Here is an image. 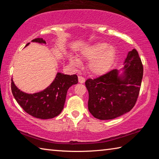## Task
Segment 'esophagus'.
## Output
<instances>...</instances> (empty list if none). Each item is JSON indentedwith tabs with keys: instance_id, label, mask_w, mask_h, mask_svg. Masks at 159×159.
Instances as JSON below:
<instances>
[{
	"instance_id": "1",
	"label": "esophagus",
	"mask_w": 159,
	"mask_h": 159,
	"mask_svg": "<svg viewBox=\"0 0 159 159\" xmlns=\"http://www.w3.org/2000/svg\"><path fill=\"white\" fill-rule=\"evenodd\" d=\"M85 78L83 77V76H79V83H83L85 82Z\"/></svg>"
}]
</instances>
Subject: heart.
Wrapping results in <instances>:
<instances>
[{
    "label": "heart",
    "mask_w": 159,
    "mask_h": 159,
    "mask_svg": "<svg viewBox=\"0 0 159 159\" xmlns=\"http://www.w3.org/2000/svg\"><path fill=\"white\" fill-rule=\"evenodd\" d=\"M82 57L90 61L88 64L89 71L94 75L100 76L106 74L114 64L116 57V51L112 46L101 43L88 48L82 53ZM71 64H78L76 59H71Z\"/></svg>",
    "instance_id": "b5f03b06"
}]
</instances>
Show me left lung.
<instances>
[{
  "label": "left lung",
  "mask_w": 159,
  "mask_h": 159,
  "mask_svg": "<svg viewBox=\"0 0 159 159\" xmlns=\"http://www.w3.org/2000/svg\"><path fill=\"white\" fill-rule=\"evenodd\" d=\"M125 76H118L112 69L85 83L89 99L88 109L94 117L109 120L125 114L133 108L140 90L143 65L135 49L128 52L125 61Z\"/></svg>",
  "instance_id": "obj_1"
}]
</instances>
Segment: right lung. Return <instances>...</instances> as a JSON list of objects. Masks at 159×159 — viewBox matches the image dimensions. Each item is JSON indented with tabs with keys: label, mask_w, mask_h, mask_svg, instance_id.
Instances as JSON below:
<instances>
[{
	"label": "right lung",
	"mask_w": 159,
	"mask_h": 159,
	"mask_svg": "<svg viewBox=\"0 0 159 159\" xmlns=\"http://www.w3.org/2000/svg\"><path fill=\"white\" fill-rule=\"evenodd\" d=\"M32 41L46 43L42 38H37ZM11 81L12 95L21 108L35 118L48 119L57 116L61 112L67 90L72 85L78 83L79 80L76 74L70 76L57 73L55 80L46 89L34 94L23 93L16 87L12 79Z\"/></svg>",
	"instance_id": "obj_1"
}]
</instances>
